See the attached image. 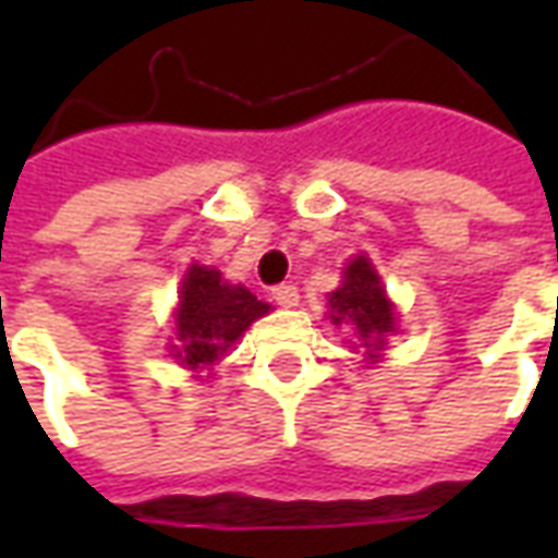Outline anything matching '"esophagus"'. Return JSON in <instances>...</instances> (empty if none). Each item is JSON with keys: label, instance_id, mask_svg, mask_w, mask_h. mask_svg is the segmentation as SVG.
Returning a JSON list of instances; mask_svg holds the SVG:
<instances>
[{"label": "esophagus", "instance_id": "esophagus-1", "mask_svg": "<svg viewBox=\"0 0 558 558\" xmlns=\"http://www.w3.org/2000/svg\"><path fill=\"white\" fill-rule=\"evenodd\" d=\"M271 299L280 304V307H295L299 304V290L292 287V283H280L271 290Z\"/></svg>", "mask_w": 558, "mask_h": 558}]
</instances>
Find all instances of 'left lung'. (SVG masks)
<instances>
[{"label": "left lung", "mask_w": 558, "mask_h": 558, "mask_svg": "<svg viewBox=\"0 0 558 558\" xmlns=\"http://www.w3.org/2000/svg\"><path fill=\"white\" fill-rule=\"evenodd\" d=\"M328 319L331 326H347L355 331V347H362L367 364L379 359L388 335L398 331L395 304L388 302L386 287L376 275L374 263L364 254L347 263L340 287L328 295Z\"/></svg>", "instance_id": "8db88e82"}]
</instances>
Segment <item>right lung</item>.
<instances>
[{
    "label": "right lung",
    "instance_id": "right-lung-1",
    "mask_svg": "<svg viewBox=\"0 0 558 558\" xmlns=\"http://www.w3.org/2000/svg\"><path fill=\"white\" fill-rule=\"evenodd\" d=\"M271 307L259 302L242 283H227L218 268L191 266L182 278L179 307H175V343L172 359L182 367L203 374L227 355L247 326L266 316Z\"/></svg>",
    "mask_w": 558,
    "mask_h": 558
}]
</instances>
